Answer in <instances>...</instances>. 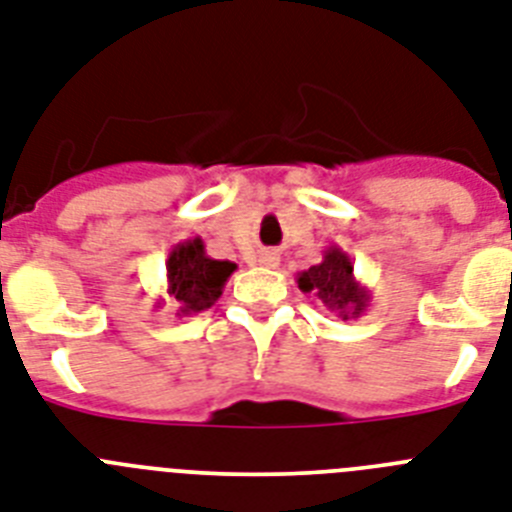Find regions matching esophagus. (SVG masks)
I'll use <instances>...</instances> for the list:
<instances>
[{
	"label": "esophagus",
	"mask_w": 512,
	"mask_h": 512,
	"mask_svg": "<svg viewBox=\"0 0 512 512\" xmlns=\"http://www.w3.org/2000/svg\"><path fill=\"white\" fill-rule=\"evenodd\" d=\"M257 263L265 265V268H276L278 255L276 252H260V255H257Z\"/></svg>",
	"instance_id": "1"
}]
</instances>
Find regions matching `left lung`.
<instances>
[{"label":"left lung","instance_id":"left-lung-1","mask_svg":"<svg viewBox=\"0 0 512 512\" xmlns=\"http://www.w3.org/2000/svg\"><path fill=\"white\" fill-rule=\"evenodd\" d=\"M296 283L304 294L317 296L341 320L362 317L372 302V291L354 276V263L338 244H330L322 252V263L302 270Z\"/></svg>","mask_w":512,"mask_h":512}]
</instances>
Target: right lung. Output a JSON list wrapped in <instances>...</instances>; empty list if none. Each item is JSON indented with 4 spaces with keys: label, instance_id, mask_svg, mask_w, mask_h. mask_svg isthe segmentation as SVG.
Masks as SVG:
<instances>
[{
    "label": "right lung",
    "instance_id": "right-lung-1",
    "mask_svg": "<svg viewBox=\"0 0 512 512\" xmlns=\"http://www.w3.org/2000/svg\"><path fill=\"white\" fill-rule=\"evenodd\" d=\"M234 270L236 265L229 260L208 257L200 236L176 244L166 260V294L179 302L176 315H197L213 307ZM156 307H161V299Z\"/></svg>",
    "mask_w": 512,
    "mask_h": 512
}]
</instances>
